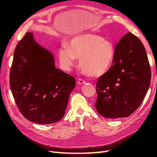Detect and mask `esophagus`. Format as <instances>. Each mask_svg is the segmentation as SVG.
I'll list each match as a JSON object with an SVG mask.
<instances>
[{"instance_id":"1","label":"esophagus","mask_w":157,"mask_h":157,"mask_svg":"<svg viewBox=\"0 0 157 157\" xmlns=\"http://www.w3.org/2000/svg\"><path fill=\"white\" fill-rule=\"evenodd\" d=\"M78 83L79 84H80V85H82V84H85L86 83V82L84 80V79H78Z\"/></svg>"}]
</instances>
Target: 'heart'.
Here are the masks:
<instances>
[{"instance_id": "b5f03b06", "label": "heart", "mask_w": 157, "mask_h": 157, "mask_svg": "<svg viewBox=\"0 0 157 157\" xmlns=\"http://www.w3.org/2000/svg\"><path fill=\"white\" fill-rule=\"evenodd\" d=\"M115 57L113 43L96 34H82L73 38L69 46L63 44L59 59L63 69L68 71L79 59V66L86 74L99 77L111 67Z\"/></svg>"}]
</instances>
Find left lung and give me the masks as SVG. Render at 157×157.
<instances>
[{"label": "left lung", "mask_w": 157, "mask_h": 157, "mask_svg": "<svg viewBox=\"0 0 157 157\" xmlns=\"http://www.w3.org/2000/svg\"><path fill=\"white\" fill-rule=\"evenodd\" d=\"M151 79L144 46L138 37L128 32L116 45L111 68L96 83L98 113L111 119L132 115L144 100Z\"/></svg>", "instance_id": "1"}]
</instances>
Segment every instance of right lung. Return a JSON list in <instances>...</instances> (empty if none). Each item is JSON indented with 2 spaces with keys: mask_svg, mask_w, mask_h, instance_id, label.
<instances>
[{
  "mask_svg": "<svg viewBox=\"0 0 157 157\" xmlns=\"http://www.w3.org/2000/svg\"><path fill=\"white\" fill-rule=\"evenodd\" d=\"M75 85V78L56 69L51 53L26 33L15 49L10 71V87L22 115L39 124L59 121Z\"/></svg>",
  "mask_w": 157,
  "mask_h": 157,
  "instance_id": "obj_1",
  "label": "right lung"
}]
</instances>
